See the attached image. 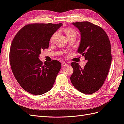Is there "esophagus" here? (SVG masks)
Returning <instances> with one entry per match:
<instances>
[{
  "label": "esophagus",
  "mask_w": 124,
  "mask_h": 124,
  "mask_svg": "<svg viewBox=\"0 0 124 124\" xmlns=\"http://www.w3.org/2000/svg\"><path fill=\"white\" fill-rule=\"evenodd\" d=\"M62 66H63V67H65V66H67V63L66 62H62Z\"/></svg>",
  "instance_id": "1"
}]
</instances>
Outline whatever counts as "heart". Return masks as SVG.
<instances>
[{"mask_svg": "<svg viewBox=\"0 0 124 124\" xmlns=\"http://www.w3.org/2000/svg\"><path fill=\"white\" fill-rule=\"evenodd\" d=\"M64 31H65V33H66V35H67V37H69V36H70L71 35H76V31H75L74 29H73L72 28H66V29H65ZM57 33H58L57 32H56L54 33L53 35L51 36L50 40V42L51 43H53L54 42L56 37L57 35Z\"/></svg>", "mask_w": 124, "mask_h": 124, "instance_id": "1", "label": "heart"}]
</instances>
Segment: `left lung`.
<instances>
[{
	"mask_svg": "<svg viewBox=\"0 0 124 124\" xmlns=\"http://www.w3.org/2000/svg\"><path fill=\"white\" fill-rule=\"evenodd\" d=\"M81 33L78 53L84 56L87 62L83 68L72 62L73 73L71 83L78 91L89 95L101 88L109 71L112 61L111 47L108 37L99 26L89 22L72 23Z\"/></svg>",
	"mask_w": 124,
	"mask_h": 124,
	"instance_id": "left-lung-1",
	"label": "left lung"
}]
</instances>
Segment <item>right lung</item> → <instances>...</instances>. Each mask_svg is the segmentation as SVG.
Here are the masks:
<instances>
[{
	"label": "right lung",
	"mask_w": 124,
	"mask_h": 124,
	"mask_svg": "<svg viewBox=\"0 0 124 124\" xmlns=\"http://www.w3.org/2000/svg\"><path fill=\"white\" fill-rule=\"evenodd\" d=\"M62 25L59 24H31L15 36L11 45L9 58L12 72L25 91L42 95L53 87L61 70L59 62L40 61L41 51L48 48L51 36Z\"/></svg>",
	"instance_id": "add662e5"
}]
</instances>
